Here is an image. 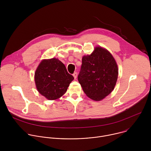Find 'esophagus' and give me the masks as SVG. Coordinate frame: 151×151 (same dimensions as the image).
I'll use <instances>...</instances> for the list:
<instances>
[{
  "label": "esophagus",
  "mask_w": 151,
  "mask_h": 151,
  "mask_svg": "<svg viewBox=\"0 0 151 151\" xmlns=\"http://www.w3.org/2000/svg\"><path fill=\"white\" fill-rule=\"evenodd\" d=\"M73 76L74 78H75V79H76V77H77V73H76V72H74V73H73Z\"/></svg>",
  "instance_id": "34e87169"
}]
</instances>
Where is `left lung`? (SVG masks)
Returning a JSON list of instances; mask_svg holds the SVG:
<instances>
[{
    "mask_svg": "<svg viewBox=\"0 0 151 151\" xmlns=\"http://www.w3.org/2000/svg\"><path fill=\"white\" fill-rule=\"evenodd\" d=\"M118 75L117 64L111 54L96 47L91 55L82 57L78 79L85 94L99 101L113 91Z\"/></svg>",
    "mask_w": 151,
    "mask_h": 151,
    "instance_id": "obj_1",
    "label": "left lung"
}]
</instances>
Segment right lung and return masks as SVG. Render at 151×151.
<instances>
[{
  "instance_id": "right-lung-1",
  "label": "right lung",
  "mask_w": 151,
  "mask_h": 151,
  "mask_svg": "<svg viewBox=\"0 0 151 151\" xmlns=\"http://www.w3.org/2000/svg\"><path fill=\"white\" fill-rule=\"evenodd\" d=\"M73 79L64 64L55 58L42 60L35 74L38 91L50 100L61 97Z\"/></svg>"
}]
</instances>
